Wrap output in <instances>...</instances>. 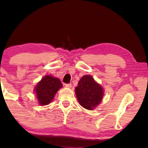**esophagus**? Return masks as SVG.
Wrapping results in <instances>:
<instances>
[{
    "label": "esophagus",
    "instance_id": "obj_1",
    "mask_svg": "<svg viewBox=\"0 0 148 148\" xmlns=\"http://www.w3.org/2000/svg\"><path fill=\"white\" fill-rule=\"evenodd\" d=\"M65 87H67V88H71V87H72V84H65Z\"/></svg>",
    "mask_w": 148,
    "mask_h": 148
}]
</instances>
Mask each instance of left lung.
<instances>
[{"label": "left lung", "mask_w": 148, "mask_h": 148, "mask_svg": "<svg viewBox=\"0 0 148 148\" xmlns=\"http://www.w3.org/2000/svg\"><path fill=\"white\" fill-rule=\"evenodd\" d=\"M75 92L79 104L90 110L101 103L104 95L103 88L90 75H85L80 79Z\"/></svg>", "instance_id": "1"}]
</instances>
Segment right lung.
Masks as SVG:
<instances>
[{
	"label": "right lung",
	"mask_w": 148,
	"mask_h": 148,
	"mask_svg": "<svg viewBox=\"0 0 148 148\" xmlns=\"http://www.w3.org/2000/svg\"><path fill=\"white\" fill-rule=\"evenodd\" d=\"M62 87V85L59 79L51 75L45 76L34 87V92L40 105L44 106L49 104L57 91Z\"/></svg>",
	"instance_id": "right-lung-1"
}]
</instances>
